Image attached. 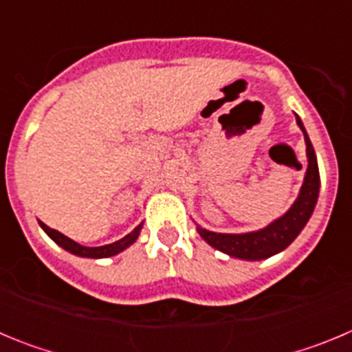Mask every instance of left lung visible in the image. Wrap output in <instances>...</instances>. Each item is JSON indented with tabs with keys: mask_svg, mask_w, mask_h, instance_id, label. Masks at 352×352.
Instances as JSON below:
<instances>
[{
	"mask_svg": "<svg viewBox=\"0 0 352 352\" xmlns=\"http://www.w3.org/2000/svg\"><path fill=\"white\" fill-rule=\"evenodd\" d=\"M296 123L305 135L307 158H309V166H307V173H305L303 185H301L296 201L292 203V206L282 217L273 220L272 223H268V226L259 229V231L241 232V234H227V232L208 231V229H203L201 226H197V232L208 245H211L217 250L223 252L229 257H236V259L261 261L268 259V257L275 256L278 252L285 250L296 239V236L303 231V227L307 226L309 219L312 217L314 208L317 204L321 179H319V167H317L316 151H314L312 142H310L309 135H307V130H305L303 123H301L298 114Z\"/></svg>",
	"mask_w": 352,
	"mask_h": 352,
	"instance_id": "left-lung-1",
	"label": "left lung"
}]
</instances>
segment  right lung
Masks as SVG:
<instances>
[{
  "label": "right lung",
  "mask_w": 352,
  "mask_h": 352,
  "mask_svg": "<svg viewBox=\"0 0 352 352\" xmlns=\"http://www.w3.org/2000/svg\"><path fill=\"white\" fill-rule=\"evenodd\" d=\"M40 227H42L45 234L54 241V243L60 245L61 248H65L67 252L74 254V256H79V257H89V259H104V257H113L120 252H123L125 248H129L130 245L135 243V239L139 238L141 234V229H142V223H139L135 229H133L130 234H126L125 238L118 239L114 243H109V245H102V247H84V245L77 243L74 239H70L68 236L61 234L60 231H56V229H51L47 227L43 222H38Z\"/></svg>",
  "instance_id": "right-lung-1"
}]
</instances>
